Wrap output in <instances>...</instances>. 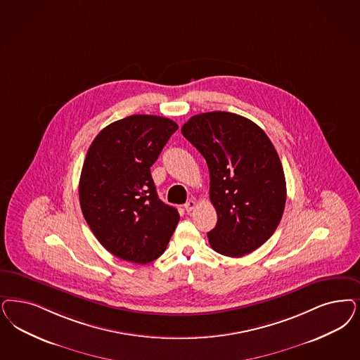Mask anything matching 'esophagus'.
Segmentation results:
<instances>
[{
  "label": "esophagus",
  "instance_id": "obj_1",
  "mask_svg": "<svg viewBox=\"0 0 360 360\" xmlns=\"http://www.w3.org/2000/svg\"><path fill=\"white\" fill-rule=\"evenodd\" d=\"M195 209V200L194 199H188L186 203H185V210L187 212H190V211H193Z\"/></svg>",
  "mask_w": 360,
  "mask_h": 360
}]
</instances>
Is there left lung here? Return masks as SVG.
Segmentation results:
<instances>
[{"instance_id":"obj_1","label":"left lung","mask_w":360,"mask_h":360,"mask_svg":"<svg viewBox=\"0 0 360 360\" xmlns=\"http://www.w3.org/2000/svg\"><path fill=\"white\" fill-rule=\"evenodd\" d=\"M182 134L205 157L217 226L207 233L212 250L240 258L273 236L285 205L283 167L261 127L234 112H202Z\"/></svg>"}]
</instances>
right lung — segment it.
I'll return each mask as SVG.
<instances>
[{"label": "right lung", "mask_w": 360, "mask_h": 360, "mask_svg": "<svg viewBox=\"0 0 360 360\" xmlns=\"http://www.w3.org/2000/svg\"><path fill=\"white\" fill-rule=\"evenodd\" d=\"M176 129L169 118L136 114L102 129L87 150L81 210L99 243L124 261L160 258L179 222L176 209L158 198L150 173Z\"/></svg>", "instance_id": "right-lung-1"}]
</instances>
